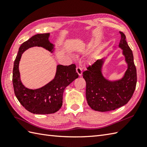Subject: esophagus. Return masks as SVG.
Returning a JSON list of instances; mask_svg holds the SVG:
<instances>
[{"label":"esophagus","mask_w":147,"mask_h":147,"mask_svg":"<svg viewBox=\"0 0 147 147\" xmlns=\"http://www.w3.org/2000/svg\"><path fill=\"white\" fill-rule=\"evenodd\" d=\"M76 72H77V73L78 74L79 76H82V73H83L82 68H81L80 67H76Z\"/></svg>","instance_id":"obj_1"}]
</instances>
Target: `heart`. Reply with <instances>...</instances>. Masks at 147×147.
Returning a JSON list of instances; mask_svg holds the SVG:
<instances>
[{"mask_svg": "<svg viewBox=\"0 0 147 147\" xmlns=\"http://www.w3.org/2000/svg\"><path fill=\"white\" fill-rule=\"evenodd\" d=\"M93 42H94V40H92V42H90V45H93Z\"/></svg>", "mask_w": 147, "mask_h": 147, "instance_id": "b5f03b06", "label": "heart"}]
</instances>
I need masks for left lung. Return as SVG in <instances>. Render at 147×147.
Masks as SVG:
<instances>
[{"mask_svg":"<svg viewBox=\"0 0 147 147\" xmlns=\"http://www.w3.org/2000/svg\"><path fill=\"white\" fill-rule=\"evenodd\" d=\"M119 33L121 38L118 47L121 49L127 64V69L123 77L111 80L104 76L102 67L107 57L98 59L83 73L86 83V100L94 111L107 112L119 108L129 102L135 92L137 76L133 52L127 45L125 35Z\"/></svg>","mask_w":147,"mask_h":147,"instance_id":"left-lung-1","label":"left lung"}]
</instances>
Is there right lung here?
Instances as JSON below:
<instances>
[{
    "label": "right lung",
    "mask_w": 147,
    "mask_h": 147,
    "mask_svg": "<svg viewBox=\"0 0 147 147\" xmlns=\"http://www.w3.org/2000/svg\"><path fill=\"white\" fill-rule=\"evenodd\" d=\"M50 33L37 34L22 43L14 62L12 83L16 98L27 111L36 114H49L58 111L62 105L65 88L78 78L75 64H59L54 78L41 88H28L22 83L19 64L23 53L31 47H40L54 53L55 45L49 41Z\"/></svg>",
    "instance_id": "add662e5"
}]
</instances>
